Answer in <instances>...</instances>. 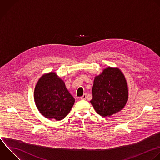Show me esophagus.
Returning a JSON list of instances; mask_svg holds the SVG:
<instances>
[{
    "label": "esophagus",
    "mask_w": 160,
    "mask_h": 160,
    "mask_svg": "<svg viewBox=\"0 0 160 160\" xmlns=\"http://www.w3.org/2000/svg\"><path fill=\"white\" fill-rule=\"evenodd\" d=\"M81 99L82 100H86V94H84V95L81 97Z\"/></svg>",
    "instance_id": "34e87169"
}]
</instances>
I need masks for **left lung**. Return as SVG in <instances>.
Segmentation results:
<instances>
[{
    "mask_svg": "<svg viewBox=\"0 0 160 160\" xmlns=\"http://www.w3.org/2000/svg\"><path fill=\"white\" fill-rule=\"evenodd\" d=\"M91 103L98 114L110 116L121 111L128 98L126 81L121 71L109 67L96 76L92 89Z\"/></svg>",
    "mask_w": 160,
    "mask_h": 160,
    "instance_id": "1",
    "label": "left lung"
}]
</instances>
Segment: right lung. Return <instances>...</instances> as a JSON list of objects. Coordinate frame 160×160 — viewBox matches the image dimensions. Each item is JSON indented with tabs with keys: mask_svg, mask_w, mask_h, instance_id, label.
<instances>
[{
	"mask_svg": "<svg viewBox=\"0 0 160 160\" xmlns=\"http://www.w3.org/2000/svg\"><path fill=\"white\" fill-rule=\"evenodd\" d=\"M34 100L44 116L58 121L69 114L75 101L63 81L54 72L43 75L38 81L34 90Z\"/></svg>",
	"mask_w": 160,
	"mask_h": 160,
	"instance_id": "add662e5",
	"label": "right lung"
}]
</instances>
